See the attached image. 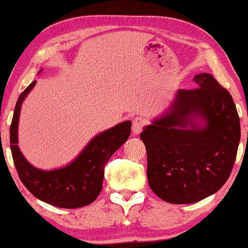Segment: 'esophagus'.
I'll use <instances>...</instances> for the list:
<instances>
[{"mask_svg":"<svg viewBox=\"0 0 248 248\" xmlns=\"http://www.w3.org/2000/svg\"><path fill=\"white\" fill-rule=\"evenodd\" d=\"M145 124H147V121H145L143 117H141V116L135 117L133 120V125H132V132H133V134H135V135L140 134L142 128H143Z\"/></svg>","mask_w":248,"mask_h":248,"instance_id":"34e87169","label":"esophagus"}]
</instances>
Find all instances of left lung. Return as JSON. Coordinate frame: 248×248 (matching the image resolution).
Returning <instances> with one entry per match:
<instances>
[{
    "label": "left lung",
    "mask_w": 248,
    "mask_h": 248,
    "mask_svg": "<svg viewBox=\"0 0 248 248\" xmlns=\"http://www.w3.org/2000/svg\"><path fill=\"white\" fill-rule=\"evenodd\" d=\"M195 89L176 91L167 110L143 127L149 186L174 204L215 194L229 178L240 140L232 94L209 73L196 74Z\"/></svg>",
    "instance_id": "1"
}]
</instances>
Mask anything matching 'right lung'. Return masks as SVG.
<instances>
[{"label":"right lung","mask_w":248,"mask_h":248,"mask_svg":"<svg viewBox=\"0 0 248 248\" xmlns=\"http://www.w3.org/2000/svg\"><path fill=\"white\" fill-rule=\"evenodd\" d=\"M35 84L36 81H32L19 96L10 126L12 158L19 177L28 191L40 201L63 209L86 206L93 203L101 192L105 166L130 137L132 123L130 121L122 122L97 134L77 158L64 167L50 170L36 168L25 158L18 145L20 110L23 100Z\"/></svg>","instance_id":"1"}]
</instances>
